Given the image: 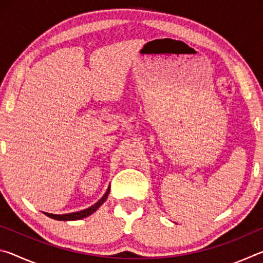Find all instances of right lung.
<instances>
[{"instance_id": "add662e5", "label": "right lung", "mask_w": 263, "mask_h": 263, "mask_svg": "<svg viewBox=\"0 0 263 263\" xmlns=\"http://www.w3.org/2000/svg\"><path fill=\"white\" fill-rule=\"evenodd\" d=\"M110 193V185L109 188L106 189V193L102 196V198L100 199L99 202L95 203L94 205H91L90 208L88 209H84V210L81 211H78V212H72V213H66V215H53V213H46L44 212L47 217L53 218V219L55 220H78V219H82V218H86L88 216H90L91 213H94L97 209H99L102 204L105 202V199L108 198V195Z\"/></svg>"}]
</instances>
